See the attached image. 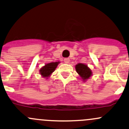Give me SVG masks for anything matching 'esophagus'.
<instances>
[{
  "instance_id": "34e87169",
  "label": "esophagus",
  "mask_w": 129,
  "mask_h": 129,
  "mask_svg": "<svg viewBox=\"0 0 129 129\" xmlns=\"http://www.w3.org/2000/svg\"><path fill=\"white\" fill-rule=\"evenodd\" d=\"M69 62H70V59H69V58H66V59H64V62L66 63H69Z\"/></svg>"
}]
</instances>
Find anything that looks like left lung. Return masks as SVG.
<instances>
[{
    "mask_svg": "<svg viewBox=\"0 0 129 129\" xmlns=\"http://www.w3.org/2000/svg\"><path fill=\"white\" fill-rule=\"evenodd\" d=\"M75 69L80 77H81L83 82L87 80L89 77H91L92 71L91 69L84 63H79L75 66Z\"/></svg>",
    "mask_w": 129,
    "mask_h": 129,
    "instance_id": "1",
    "label": "left lung"
}]
</instances>
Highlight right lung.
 <instances>
[{
  "mask_svg": "<svg viewBox=\"0 0 129 129\" xmlns=\"http://www.w3.org/2000/svg\"><path fill=\"white\" fill-rule=\"evenodd\" d=\"M59 63H60V62H51V63H47L40 69V74L42 77L47 79L48 77H50V75H51V74L55 70L57 66H58Z\"/></svg>",
  "mask_w": 129,
  "mask_h": 129,
  "instance_id": "obj_1",
  "label": "right lung"
}]
</instances>
